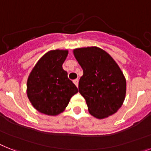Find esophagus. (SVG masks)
Returning a JSON list of instances; mask_svg holds the SVG:
<instances>
[{
    "label": "esophagus",
    "instance_id": "34e87169",
    "mask_svg": "<svg viewBox=\"0 0 151 151\" xmlns=\"http://www.w3.org/2000/svg\"><path fill=\"white\" fill-rule=\"evenodd\" d=\"M73 83H74V84H75L77 87H78V83H79V80L78 79H75L73 80Z\"/></svg>",
    "mask_w": 151,
    "mask_h": 151
}]
</instances>
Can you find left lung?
Wrapping results in <instances>:
<instances>
[{
    "instance_id": "obj_1",
    "label": "left lung",
    "mask_w": 151,
    "mask_h": 151,
    "mask_svg": "<svg viewBox=\"0 0 151 151\" xmlns=\"http://www.w3.org/2000/svg\"><path fill=\"white\" fill-rule=\"evenodd\" d=\"M73 53L83 69L78 88L90 114L97 119L115 114L126 96V79L118 64L97 47L76 48Z\"/></svg>"
}]
</instances>
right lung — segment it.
<instances>
[{
    "mask_svg": "<svg viewBox=\"0 0 151 151\" xmlns=\"http://www.w3.org/2000/svg\"><path fill=\"white\" fill-rule=\"evenodd\" d=\"M68 50L47 52L37 62L27 81V94L37 111L49 116H57L65 110L78 87L68 79L62 64Z\"/></svg>",
    "mask_w": 151,
    "mask_h": 151,
    "instance_id": "add662e5",
    "label": "right lung"
}]
</instances>
